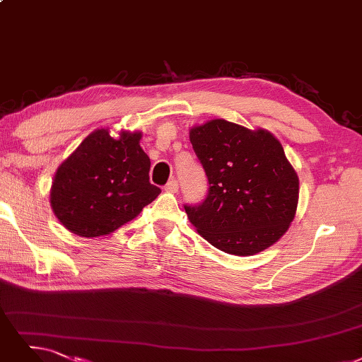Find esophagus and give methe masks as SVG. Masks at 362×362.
<instances>
[{
    "label": "esophagus",
    "instance_id": "esophagus-1",
    "mask_svg": "<svg viewBox=\"0 0 362 362\" xmlns=\"http://www.w3.org/2000/svg\"><path fill=\"white\" fill-rule=\"evenodd\" d=\"M178 189H180V184H178L177 180H172V181H169V182L165 185V190H166L168 193H177Z\"/></svg>",
    "mask_w": 362,
    "mask_h": 362
}]
</instances>
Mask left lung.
Instances as JSON below:
<instances>
[{"instance_id":"left-lung-1","label":"left lung","mask_w":362,"mask_h":362,"mask_svg":"<svg viewBox=\"0 0 362 362\" xmlns=\"http://www.w3.org/2000/svg\"><path fill=\"white\" fill-rule=\"evenodd\" d=\"M209 189L197 205H184L190 223L212 247L252 255L269 248L291 224L298 202L297 173L270 132L227 120L190 131Z\"/></svg>"}]
</instances>
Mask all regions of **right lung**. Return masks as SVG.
I'll return each instance as SVG.
<instances>
[{"instance_id":"1","label":"right lung","mask_w":362,"mask_h":362,"mask_svg":"<svg viewBox=\"0 0 362 362\" xmlns=\"http://www.w3.org/2000/svg\"><path fill=\"white\" fill-rule=\"evenodd\" d=\"M139 139V132L114 139L108 129H98L57 168L50 204L72 233L110 235L160 194L150 182V158Z\"/></svg>"}]
</instances>
